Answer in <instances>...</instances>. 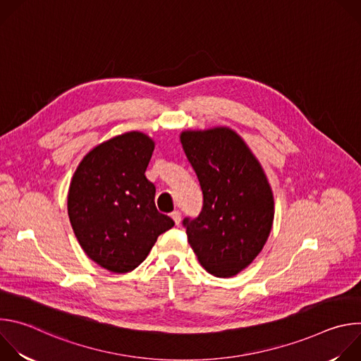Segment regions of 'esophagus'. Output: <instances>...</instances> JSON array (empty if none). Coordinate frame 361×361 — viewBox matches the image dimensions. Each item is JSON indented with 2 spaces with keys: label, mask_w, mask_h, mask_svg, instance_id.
Here are the masks:
<instances>
[{
  "label": "esophagus",
  "mask_w": 361,
  "mask_h": 361,
  "mask_svg": "<svg viewBox=\"0 0 361 361\" xmlns=\"http://www.w3.org/2000/svg\"><path fill=\"white\" fill-rule=\"evenodd\" d=\"M171 219H173V220H174V223L178 226V224H180V221H181V213H180L178 210L173 212V213H171Z\"/></svg>",
  "instance_id": "esophagus-1"
}]
</instances>
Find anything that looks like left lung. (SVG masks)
Masks as SVG:
<instances>
[{
	"label": "left lung",
	"mask_w": 361,
	"mask_h": 361,
	"mask_svg": "<svg viewBox=\"0 0 361 361\" xmlns=\"http://www.w3.org/2000/svg\"><path fill=\"white\" fill-rule=\"evenodd\" d=\"M180 141L202 191L200 216L183 221L188 243L210 274L233 277L252 263L270 235L273 190L234 130H185Z\"/></svg>",
	"instance_id": "8db88e82"
}]
</instances>
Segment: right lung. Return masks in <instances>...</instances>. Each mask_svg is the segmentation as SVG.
<instances>
[{"label": "right lung", "instance_id": "right-lung-1", "mask_svg": "<svg viewBox=\"0 0 361 361\" xmlns=\"http://www.w3.org/2000/svg\"><path fill=\"white\" fill-rule=\"evenodd\" d=\"M154 141L128 131L94 147L78 164L67 209L74 234L90 259L111 273L138 267L174 221L159 213L156 187L145 177Z\"/></svg>", "mask_w": 361, "mask_h": 361}]
</instances>
